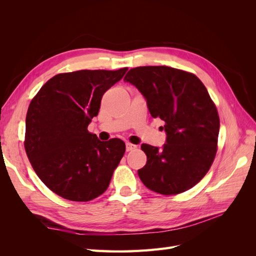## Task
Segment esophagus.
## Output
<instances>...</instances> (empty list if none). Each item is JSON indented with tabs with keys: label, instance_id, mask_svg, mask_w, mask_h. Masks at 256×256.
Segmentation results:
<instances>
[{
	"label": "esophagus",
	"instance_id": "obj_1",
	"mask_svg": "<svg viewBox=\"0 0 256 256\" xmlns=\"http://www.w3.org/2000/svg\"><path fill=\"white\" fill-rule=\"evenodd\" d=\"M136 148V145L131 144V143H126V150H127V152L134 150Z\"/></svg>",
	"mask_w": 256,
	"mask_h": 256
}]
</instances>
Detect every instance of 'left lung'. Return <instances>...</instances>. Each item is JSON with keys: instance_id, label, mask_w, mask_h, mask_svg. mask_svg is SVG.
<instances>
[{"instance_id": "left-lung-1", "label": "left lung", "mask_w": 256, "mask_h": 256, "mask_svg": "<svg viewBox=\"0 0 256 256\" xmlns=\"http://www.w3.org/2000/svg\"><path fill=\"white\" fill-rule=\"evenodd\" d=\"M140 90L154 118L164 122L166 144H142L146 164L138 171L147 188L171 196L196 186L210 168L220 120L205 85L193 74L168 66L130 69L124 78Z\"/></svg>"}]
</instances>
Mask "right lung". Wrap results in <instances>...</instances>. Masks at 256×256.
I'll return each instance as SVG.
<instances>
[{"mask_svg":"<svg viewBox=\"0 0 256 256\" xmlns=\"http://www.w3.org/2000/svg\"><path fill=\"white\" fill-rule=\"evenodd\" d=\"M128 68L54 76L30 104L24 147L34 171L58 196L88 202L109 187L126 150L120 138L100 141L88 126L104 92Z\"/></svg>","mask_w":256,"mask_h":256,"instance_id":"obj_1","label":"right lung"}]
</instances>
